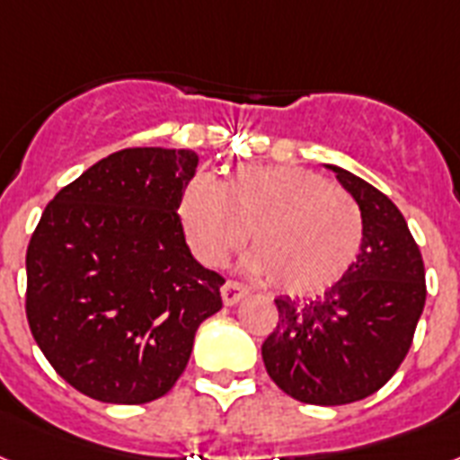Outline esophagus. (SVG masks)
<instances>
[{
  "label": "esophagus",
  "mask_w": 460,
  "mask_h": 460,
  "mask_svg": "<svg viewBox=\"0 0 460 460\" xmlns=\"http://www.w3.org/2000/svg\"><path fill=\"white\" fill-rule=\"evenodd\" d=\"M246 294H249V287L242 282H237V279H227L221 289L223 303H226V305H234V303L242 301Z\"/></svg>",
  "instance_id": "1"
}]
</instances>
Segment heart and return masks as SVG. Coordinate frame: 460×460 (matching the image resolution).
<instances>
[{"instance_id":"obj_1","label":"heart","mask_w":460,"mask_h":460,"mask_svg":"<svg viewBox=\"0 0 460 460\" xmlns=\"http://www.w3.org/2000/svg\"><path fill=\"white\" fill-rule=\"evenodd\" d=\"M178 214L190 249L214 268L252 233L249 268L289 296L332 289L364 242L358 199L294 166H242L226 185L197 173L178 197Z\"/></svg>"}]
</instances>
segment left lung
Listing matches in <instances>:
<instances>
[{
	"label": "left lung",
	"mask_w": 460,
	"mask_h": 460,
	"mask_svg": "<svg viewBox=\"0 0 460 460\" xmlns=\"http://www.w3.org/2000/svg\"><path fill=\"white\" fill-rule=\"evenodd\" d=\"M336 171L364 216L358 261L313 301L275 298L265 339L272 381L305 404H350L381 390L400 369L426 305V268L400 208L350 171Z\"/></svg>",
	"instance_id": "obj_1"
}]
</instances>
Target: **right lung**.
Segmentation results:
<instances>
[{
    "instance_id": "right-lung-1",
    "label": "right lung",
    "mask_w": 460,
    "mask_h": 460,
    "mask_svg": "<svg viewBox=\"0 0 460 460\" xmlns=\"http://www.w3.org/2000/svg\"><path fill=\"white\" fill-rule=\"evenodd\" d=\"M197 153L127 147L47 204L25 256L30 332L56 374L108 404L159 400L197 326L223 307L218 272L185 244L178 197Z\"/></svg>"
}]
</instances>
